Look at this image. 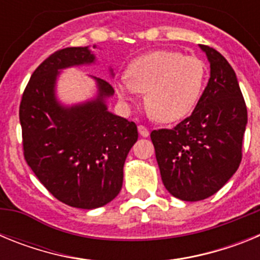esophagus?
<instances>
[{
  "label": "esophagus",
  "mask_w": 260,
  "mask_h": 260,
  "mask_svg": "<svg viewBox=\"0 0 260 260\" xmlns=\"http://www.w3.org/2000/svg\"><path fill=\"white\" fill-rule=\"evenodd\" d=\"M138 132H139V134H141L142 137H148V135H150V130H148L144 125L138 126Z\"/></svg>",
  "instance_id": "obj_1"
}]
</instances>
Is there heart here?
<instances>
[{
  "label": "heart",
  "mask_w": 260,
  "mask_h": 260,
  "mask_svg": "<svg viewBox=\"0 0 260 260\" xmlns=\"http://www.w3.org/2000/svg\"><path fill=\"white\" fill-rule=\"evenodd\" d=\"M207 79L204 62L177 50H153L128 65L127 78L116 83L119 99L132 103L146 93L148 113L162 123L180 121L191 113Z\"/></svg>",
  "instance_id": "b5f03b06"
}]
</instances>
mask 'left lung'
Listing matches in <instances>:
<instances>
[{"instance_id": "8db88e82", "label": "left lung", "mask_w": 260, "mask_h": 260, "mask_svg": "<svg viewBox=\"0 0 260 260\" xmlns=\"http://www.w3.org/2000/svg\"><path fill=\"white\" fill-rule=\"evenodd\" d=\"M210 61L211 77L198 104L173 128L151 133L165 189L186 202L219 191L242 160L247 109L236 73L219 52L199 45Z\"/></svg>"}]
</instances>
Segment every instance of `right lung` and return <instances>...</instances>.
Returning a JSON list of instances; mask_svg holds the SVG:
<instances>
[{
  "label": "right lung",
  "instance_id": "1",
  "mask_svg": "<svg viewBox=\"0 0 260 260\" xmlns=\"http://www.w3.org/2000/svg\"><path fill=\"white\" fill-rule=\"evenodd\" d=\"M93 61L88 47L54 52L34 71L19 107L27 164L54 198L83 210L118 195L126 156L138 139L134 122L108 112L105 99L114 89L107 80L93 77L95 100L73 107L57 102L58 70Z\"/></svg>",
  "mask_w": 260,
  "mask_h": 260
}]
</instances>
